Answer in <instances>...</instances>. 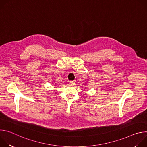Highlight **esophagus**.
<instances>
[{
  "label": "esophagus",
  "mask_w": 147,
  "mask_h": 147,
  "mask_svg": "<svg viewBox=\"0 0 147 147\" xmlns=\"http://www.w3.org/2000/svg\"><path fill=\"white\" fill-rule=\"evenodd\" d=\"M70 84H71V86H74L75 82H74V81H70Z\"/></svg>",
  "instance_id": "1"
}]
</instances>
